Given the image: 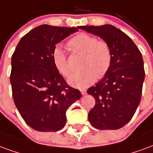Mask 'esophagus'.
<instances>
[{"mask_svg": "<svg viewBox=\"0 0 153 153\" xmlns=\"http://www.w3.org/2000/svg\"><path fill=\"white\" fill-rule=\"evenodd\" d=\"M81 90V93L82 95H85V94H86V90H85V89H81V90Z\"/></svg>", "mask_w": 153, "mask_h": 153, "instance_id": "34e87169", "label": "esophagus"}]
</instances>
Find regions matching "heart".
Returning <instances> with one entry per match:
<instances>
[{
  "mask_svg": "<svg viewBox=\"0 0 153 153\" xmlns=\"http://www.w3.org/2000/svg\"><path fill=\"white\" fill-rule=\"evenodd\" d=\"M68 46L72 51L84 53L85 56L81 63L83 69L72 73L68 79V84L73 87L82 89L90 86L96 77H103L112 66V49L107 41L81 33L71 39ZM52 59L55 68L62 75L68 76L71 73L72 69L68 58L61 48H54Z\"/></svg>",
  "mask_w": 153,
  "mask_h": 153,
  "instance_id": "b5f03b06",
  "label": "heart"
}]
</instances>
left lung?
Here are the masks:
<instances>
[{
  "mask_svg": "<svg viewBox=\"0 0 153 153\" xmlns=\"http://www.w3.org/2000/svg\"><path fill=\"white\" fill-rule=\"evenodd\" d=\"M79 28L107 41L112 52L108 73L87 90L95 100L89 121L98 130L120 129L133 117L141 100L145 76L142 53L130 36L112 25Z\"/></svg>",
  "mask_w": 153,
  "mask_h": 153,
  "instance_id": "8db88e82",
  "label": "left lung"
}]
</instances>
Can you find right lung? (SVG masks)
<instances>
[{
  "label": "right lung",
  "instance_id": "obj_1",
  "mask_svg": "<svg viewBox=\"0 0 153 153\" xmlns=\"http://www.w3.org/2000/svg\"><path fill=\"white\" fill-rule=\"evenodd\" d=\"M79 27L44 24L23 36L11 59L10 83L14 104L32 129L54 132L66 124V112L81 97L69 86L53 64L58 43Z\"/></svg>",
  "mask_w": 153,
  "mask_h": 153
}]
</instances>
